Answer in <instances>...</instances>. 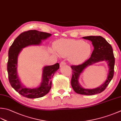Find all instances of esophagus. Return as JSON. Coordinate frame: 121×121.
<instances>
[{"label": "esophagus", "instance_id": "esophagus-1", "mask_svg": "<svg viewBox=\"0 0 121 121\" xmlns=\"http://www.w3.org/2000/svg\"><path fill=\"white\" fill-rule=\"evenodd\" d=\"M65 65H66V63L65 62V61H62V62H61V63H60V67H63V66Z\"/></svg>", "mask_w": 121, "mask_h": 121}]
</instances>
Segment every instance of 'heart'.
<instances>
[{
    "label": "heart",
    "instance_id": "b5f03b06",
    "mask_svg": "<svg viewBox=\"0 0 121 121\" xmlns=\"http://www.w3.org/2000/svg\"><path fill=\"white\" fill-rule=\"evenodd\" d=\"M55 49L59 56L69 57L70 62L79 65L89 58L92 51L91 45L81 40L61 39L56 43Z\"/></svg>",
    "mask_w": 121,
    "mask_h": 121
}]
</instances>
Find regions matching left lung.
<instances>
[{
  "instance_id": "1",
  "label": "left lung",
  "mask_w": 121,
  "mask_h": 121,
  "mask_svg": "<svg viewBox=\"0 0 121 121\" xmlns=\"http://www.w3.org/2000/svg\"><path fill=\"white\" fill-rule=\"evenodd\" d=\"M83 38L90 40L94 47V50L91 57L88 60L81 65L71 66L72 69L71 83L73 89L77 93L92 95L103 92L112 79L114 72L115 58L112 46L102 37L92 35L84 37ZM103 60L107 62L109 68L108 78L106 82L101 86L95 89H84L82 87L78 82V78L85 68L92 64Z\"/></svg>"
}]
</instances>
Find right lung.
Masks as SVG:
<instances>
[{"label": "right lung", "mask_w": 121, "mask_h": 121, "mask_svg": "<svg viewBox=\"0 0 121 121\" xmlns=\"http://www.w3.org/2000/svg\"><path fill=\"white\" fill-rule=\"evenodd\" d=\"M51 35L49 33L38 30H28L19 35L9 49L7 71L9 82L17 92L26 98H39L46 95L51 88L52 78L60 65L56 63L52 65L45 66L40 86L37 88H28L21 83L17 75V68L19 54L23 48L31 45H39L42 40L46 39Z\"/></svg>", "instance_id": "obj_1"}]
</instances>
